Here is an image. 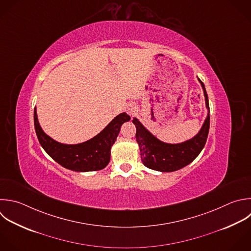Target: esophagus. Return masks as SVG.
Masks as SVG:
<instances>
[{"label": "esophagus", "mask_w": 251, "mask_h": 251, "mask_svg": "<svg viewBox=\"0 0 251 251\" xmlns=\"http://www.w3.org/2000/svg\"><path fill=\"white\" fill-rule=\"evenodd\" d=\"M125 110L129 116H134L137 113L138 108L134 103H127L125 107Z\"/></svg>", "instance_id": "34e87169"}]
</instances>
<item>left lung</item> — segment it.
Here are the masks:
<instances>
[{
  "instance_id": "8db88e82",
  "label": "left lung",
  "mask_w": 251,
  "mask_h": 251,
  "mask_svg": "<svg viewBox=\"0 0 251 251\" xmlns=\"http://www.w3.org/2000/svg\"><path fill=\"white\" fill-rule=\"evenodd\" d=\"M198 80L203 88L208 114L201 129L191 139L177 144L165 143L147 130L136 118H133L132 123L136 127L135 137L139 146L141 161L145 167L166 173L177 171L190 164L205 146L210 126V110L205 86L199 78Z\"/></svg>"
}]
</instances>
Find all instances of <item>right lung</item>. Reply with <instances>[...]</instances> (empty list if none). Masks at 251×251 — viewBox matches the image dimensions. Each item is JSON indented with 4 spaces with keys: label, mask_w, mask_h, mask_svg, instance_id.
Listing matches in <instances>:
<instances>
[{
    "label": "right lung",
    "mask_w": 251,
    "mask_h": 251,
    "mask_svg": "<svg viewBox=\"0 0 251 251\" xmlns=\"http://www.w3.org/2000/svg\"><path fill=\"white\" fill-rule=\"evenodd\" d=\"M130 117L122 113L117 116L100 133L79 144H63L41 128L36 108L34 109V126L37 138L47 154L66 169L75 172H92L104 169L110 162L111 148L115 143L121 126Z\"/></svg>",
    "instance_id": "right-lung-1"
}]
</instances>
